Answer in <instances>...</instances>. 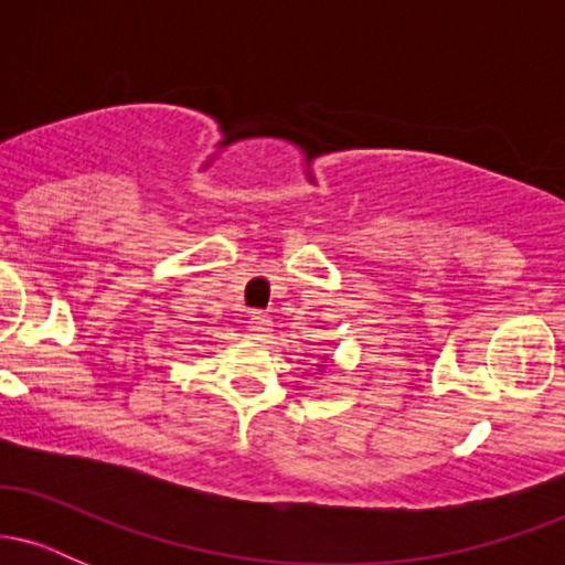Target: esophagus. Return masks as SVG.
<instances>
[{
	"label": "esophagus",
	"instance_id": "34e87169",
	"mask_svg": "<svg viewBox=\"0 0 565 565\" xmlns=\"http://www.w3.org/2000/svg\"><path fill=\"white\" fill-rule=\"evenodd\" d=\"M270 327H274V321H270L263 310H255V313L249 316V332L255 340H265V337L270 334Z\"/></svg>",
	"mask_w": 565,
	"mask_h": 565
}]
</instances>
